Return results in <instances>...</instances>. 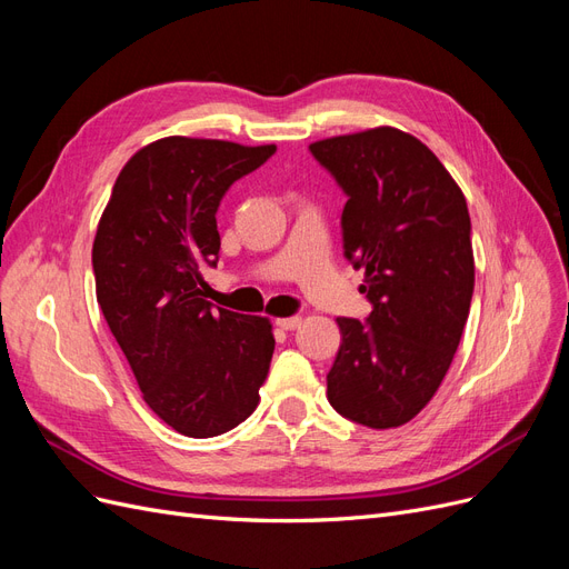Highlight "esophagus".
I'll list each match as a JSON object with an SVG mask.
<instances>
[{
	"mask_svg": "<svg viewBox=\"0 0 569 569\" xmlns=\"http://www.w3.org/2000/svg\"><path fill=\"white\" fill-rule=\"evenodd\" d=\"M274 325H278L280 330H297V327L301 325V318H299V316H291V318H278V320H274Z\"/></svg>",
	"mask_w": 569,
	"mask_h": 569,
	"instance_id": "esophagus-1",
	"label": "esophagus"
}]
</instances>
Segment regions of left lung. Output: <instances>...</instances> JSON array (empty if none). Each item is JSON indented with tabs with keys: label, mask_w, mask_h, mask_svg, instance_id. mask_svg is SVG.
Masks as SVG:
<instances>
[{
	"label": "left lung",
	"mask_w": 569,
	"mask_h": 569,
	"mask_svg": "<svg viewBox=\"0 0 569 569\" xmlns=\"http://www.w3.org/2000/svg\"><path fill=\"white\" fill-rule=\"evenodd\" d=\"M347 194L343 256L366 270V322L337 318L341 347L327 401L372 429L410 422L432 401L468 322L475 289L470 213L418 137L389 126L313 142Z\"/></svg>",
	"instance_id": "left-lung-1"
}]
</instances>
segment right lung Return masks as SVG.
<instances>
[{"mask_svg": "<svg viewBox=\"0 0 569 569\" xmlns=\"http://www.w3.org/2000/svg\"><path fill=\"white\" fill-rule=\"evenodd\" d=\"M274 149L163 137L123 166L99 220V308L142 399L184 437L228 432L261 399L272 325L213 308L203 299V270L218 261L220 199Z\"/></svg>", "mask_w": 569, "mask_h": 569, "instance_id": "add662e5", "label": "right lung"}]
</instances>
